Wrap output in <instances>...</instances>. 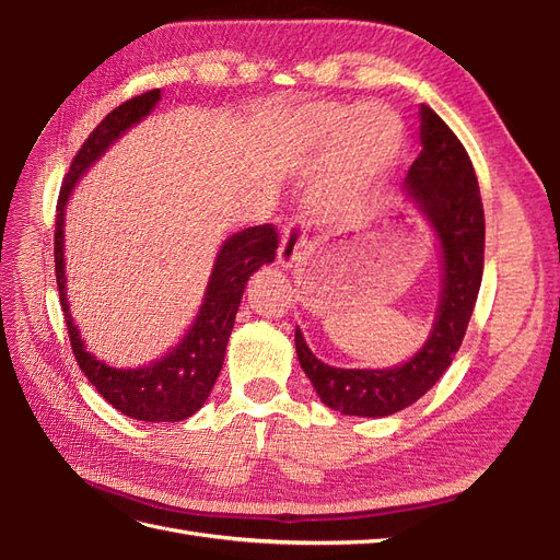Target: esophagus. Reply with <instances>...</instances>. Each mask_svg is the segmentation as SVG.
I'll return each instance as SVG.
<instances>
[{"mask_svg": "<svg viewBox=\"0 0 560 560\" xmlns=\"http://www.w3.org/2000/svg\"><path fill=\"white\" fill-rule=\"evenodd\" d=\"M306 249H308L306 226H303V222H299V219H292V222L282 229V241H280V249H278L280 266L292 268L296 261H301Z\"/></svg>", "mask_w": 560, "mask_h": 560, "instance_id": "esophagus-1", "label": "esophagus"}]
</instances>
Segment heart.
I'll list each match as a JSON object with an SVG mask.
<instances>
[{
  "label": "heart",
  "instance_id": "obj_1",
  "mask_svg": "<svg viewBox=\"0 0 560 560\" xmlns=\"http://www.w3.org/2000/svg\"><path fill=\"white\" fill-rule=\"evenodd\" d=\"M306 135L317 149H327L336 138L329 175L315 194V208L325 219H343L358 208L364 186L397 159L404 142L399 116L383 105H362L354 112L343 105H315L306 116Z\"/></svg>",
  "mask_w": 560,
  "mask_h": 560
}]
</instances>
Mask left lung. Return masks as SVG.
<instances>
[{"label":"left lung","instance_id":"left-lung-1","mask_svg":"<svg viewBox=\"0 0 560 560\" xmlns=\"http://www.w3.org/2000/svg\"><path fill=\"white\" fill-rule=\"evenodd\" d=\"M422 151L404 179L406 196L432 224L442 247V292L430 338L409 362L393 369H336L319 362L296 329L294 343L319 399L346 416L385 418L418 401L460 350L483 278L486 219L477 173L463 142L420 107Z\"/></svg>","mask_w":560,"mask_h":560}]
</instances>
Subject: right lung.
<instances>
[{"instance_id": "add662e5", "label": "right lung", "mask_w": 560, "mask_h": 560, "mask_svg": "<svg viewBox=\"0 0 560 560\" xmlns=\"http://www.w3.org/2000/svg\"><path fill=\"white\" fill-rule=\"evenodd\" d=\"M161 91H147L126 100L124 105L112 109L97 128L81 144L70 165L62 189L58 196L56 214V278L60 292V306L65 313L67 334L74 360L79 369L86 374L91 385L103 395L114 409L128 418H138L147 422H177L194 416L206 399L222 371L226 343L238 313L245 284L254 270L276 259L278 252V231L273 224L249 226L241 233L231 235L217 254L212 276L206 290V299L186 336L165 358L151 362L140 369H114L83 346L79 329L70 315L65 290V206L79 177L105 154V151L121 138V135L140 124L142 118L156 107Z\"/></svg>"}]
</instances>
